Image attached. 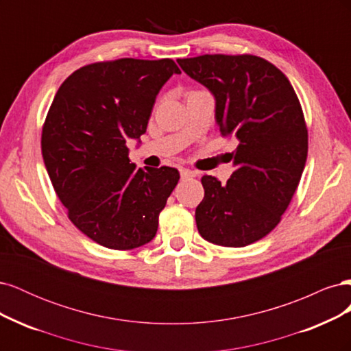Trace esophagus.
<instances>
[{"mask_svg":"<svg viewBox=\"0 0 351 351\" xmlns=\"http://www.w3.org/2000/svg\"><path fill=\"white\" fill-rule=\"evenodd\" d=\"M180 176H182V178H193L196 177V171H192L189 168H182L180 169Z\"/></svg>","mask_w":351,"mask_h":351,"instance_id":"34e87169","label":"esophagus"}]
</instances>
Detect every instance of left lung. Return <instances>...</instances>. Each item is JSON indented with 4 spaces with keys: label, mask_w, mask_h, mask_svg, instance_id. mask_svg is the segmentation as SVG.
<instances>
[{
    "label": "left lung",
    "mask_w": 351,
    "mask_h": 351,
    "mask_svg": "<svg viewBox=\"0 0 351 351\" xmlns=\"http://www.w3.org/2000/svg\"><path fill=\"white\" fill-rule=\"evenodd\" d=\"M177 62L215 97L224 137H236L234 173L221 184L202 177L205 197L196 226L205 240L243 247L278 226L299 186L307 158V127L285 74L252 54H205Z\"/></svg>",
    "instance_id": "1"
}]
</instances>
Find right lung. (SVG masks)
<instances>
[{
	"label": "right lung",
	"instance_id": "obj_1",
	"mask_svg": "<svg viewBox=\"0 0 351 351\" xmlns=\"http://www.w3.org/2000/svg\"><path fill=\"white\" fill-rule=\"evenodd\" d=\"M169 58H120L80 67L62 82L42 127L51 183L70 221L104 247L149 243L177 186L176 168H137L127 141L146 132L155 98L180 74Z\"/></svg>",
	"mask_w": 351,
	"mask_h": 351
}]
</instances>
